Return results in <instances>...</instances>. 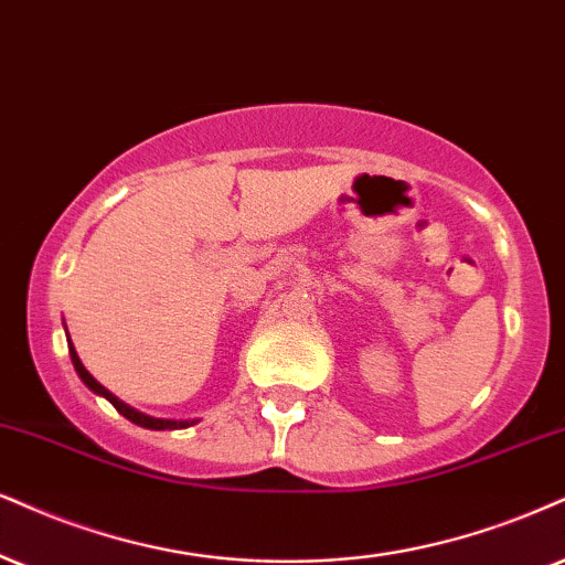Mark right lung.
Instances as JSON below:
<instances>
[{
  "instance_id": "right-lung-1",
  "label": "right lung",
  "mask_w": 565,
  "mask_h": 565,
  "mask_svg": "<svg viewBox=\"0 0 565 565\" xmlns=\"http://www.w3.org/2000/svg\"><path fill=\"white\" fill-rule=\"evenodd\" d=\"M70 359H73V366H75V372H78V377L86 382V385L94 390V393H99V395H104V398H107L109 403H113V406L120 411V414L125 416V419H130L134 424H138V427H146V429H178V427H188V422H170V419H151V416H146V414H138V411H134L130 406H125L122 401H117L113 393H109V390H104L99 382H96L94 377H90V374L86 372V366L81 364V359H78V353H75V348L70 345Z\"/></svg>"
}]
</instances>
